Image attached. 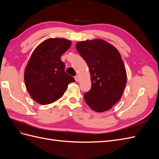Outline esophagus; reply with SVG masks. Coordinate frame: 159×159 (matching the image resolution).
<instances>
[{
  "label": "esophagus",
  "instance_id": "esophagus-1",
  "mask_svg": "<svg viewBox=\"0 0 159 159\" xmlns=\"http://www.w3.org/2000/svg\"><path fill=\"white\" fill-rule=\"evenodd\" d=\"M74 78H75V80L76 81H80V78H79V76H78V75H75L74 77Z\"/></svg>",
  "mask_w": 159,
  "mask_h": 159
}]
</instances>
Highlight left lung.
<instances>
[{
	"mask_svg": "<svg viewBox=\"0 0 159 159\" xmlns=\"http://www.w3.org/2000/svg\"><path fill=\"white\" fill-rule=\"evenodd\" d=\"M75 47L87 63L91 88L84 99L95 111L111 109L121 99L127 84V73L119 51L103 40L81 41Z\"/></svg>",
	"mask_w": 159,
	"mask_h": 159,
	"instance_id": "1",
	"label": "left lung"
}]
</instances>
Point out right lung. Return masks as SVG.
Returning <instances> with one entry per match:
<instances>
[{
  "label": "right lung",
  "instance_id": "add662e5",
  "mask_svg": "<svg viewBox=\"0 0 159 159\" xmlns=\"http://www.w3.org/2000/svg\"><path fill=\"white\" fill-rule=\"evenodd\" d=\"M71 44L63 38H49L38 45L25 71L28 92L37 103L50 104L63 96L68 85L75 81L67 74L61 56Z\"/></svg>",
  "mask_w": 159,
  "mask_h": 159
}]
</instances>
